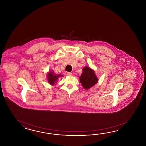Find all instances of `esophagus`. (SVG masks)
Masks as SVG:
<instances>
[{"mask_svg": "<svg viewBox=\"0 0 146 146\" xmlns=\"http://www.w3.org/2000/svg\"><path fill=\"white\" fill-rule=\"evenodd\" d=\"M67 74L69 76H72V72H67Z\"/></svg>", "mask_w": 146, "mask_h": 146, "instance_id": "34e87169", "label": "esophagus"}]
</instances>
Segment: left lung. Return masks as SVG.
I'll return each mask as SVG.
<instances>
[{
  "label": "left lung",
  "instance_id": "obj_1",
  "mask_svg": "<svg viewBox=\"0 0 146 146\" xmlns=\"http://www.w3.org/2000/svg\"><path fill=\"white\" fill-rule=\"evenodd\" d=\"M79 80L82 87L86 90L93 87L99 80L94 70L88 66L82 69V73L79 77Z\"/></svg>",
  "mask_w": 146,
  "mask_h": 146
}]
</instances>
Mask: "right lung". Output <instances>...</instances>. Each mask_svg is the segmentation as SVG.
I'll use <instances>...</instances> for the list:
<instances>
[{
  "label": "right lung",
  "instance_id": "add662e5",
  "mask_svg": "<svg viewBox=\"0 0 146 146\" xmlns=\"http://www.w3.org/2000/svg\"><path fill=\"white\" fill-rule=\"evenodd\" d=\"M63 77V75L60 74H56L53 71H49L47 74V80L48 82L52 86H54L56 84L58 78Z\"/></svg>",
  "mask_w": 146,
  "mask_h": 146
}]
</instances>
